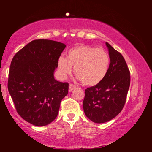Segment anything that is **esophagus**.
Masks as SVG:
<instances>
[{
    "mask_svg": "<svg viewBox=\"0 0 152 152\" xmlns=\"http://www.w3.org/2000/svg\"><path fill=\"white\" fill-rule=\"evenodd\" d=\"M76 87V86L75 85H73L72 84H69V89H68V91L69 92H71L72 90L74 89Z\"/></svg>",
    "mask_w": 152,
    "mask_h": 152,
    "instance_id": "esophagus-1",
    "label": "esophagus"
}]
</instances>
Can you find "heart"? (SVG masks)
<instances>
[{
  "label": "heart",
  "mask_w": 152,
  "mask_h": 152,
  "mask_svg": "<svg viewBox=\"0 0 152 152\" xmlns=\"http://www.w3.org/2000/svg\"><path fill=\"white\" fill-rule=\"evenodd\" d=\"M110 58L105 50L88 45H77L70 49L66 58L60 57L58 67L62 77L70 74L73 68L75 75L87 86L100 84L107 76Z\"/></svg>",
  "instance_id": "obj_1"
}]
</instances>
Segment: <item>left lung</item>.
Listing matches in <instances>:
<instances>
[{
    "mask_svg": "<svg viewBox=\"0 0 152 152\" xmlns=\"http://www.w3.org/2000/svg\"><path fill=\"white\" fill-rule=\"evenodd\" d=\"M110 65L100 84L85 90L83 108L86 117L95 123L107 122L123 109L130 86V71L122 55L108 42Z\"/></svg>",
    "mask_w": 152,
    "mask_h": 152,
    "instance_id": "left-lung-1",
    "label": "left lung"
}]
</instances>
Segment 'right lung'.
Instances as JSON below:
<instances>
[{
    "label": "right lung",
    "mask_w": 152,
    "mask_h": 152,
    "mask_svg": "<svg viewBox=\"0 0 152 152\" xmlns=\"http://www.w3.org/2000/svg\"><path fill=\"white\" fill-rule=\"evenodd\" d=\"M65 48V44L56 41L34 40L17 52L11 61L9 93L18 113L34 126L52 122L68 93V82L57 81L54 77Z\"/></svg>",
    "instance_id": "right-lung-1"
}]
</instances>
